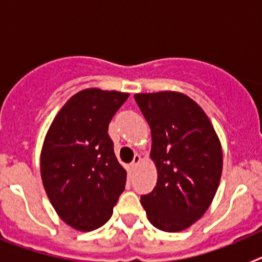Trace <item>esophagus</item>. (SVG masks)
<instances>
[{
  "mask_svg": "<svg viewBox=\"0 0 262 262\" xmlns=\"http://www.w3.org/2000/svg\"><path fill=\"white\" fill-rule=\"evenodd\" d=\"M139 163H140V156H139V155H135V156H134L133 161L129 163V166H131L133 169H135L136 166H138Z\"/></svg>",
  "mask_w": 262,
  "mask_h": 262,
  "instance_id": "1",
  "label": "esophagus"
}]
</instances>
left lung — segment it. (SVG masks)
<instances>
[{"label": "left lung", "mask_w": 262, "mask_h": 262, "mask_svg": "<svg viewBox=\"0 0 262 262\" xmlns=\"http://www.w3.org/2000/svg\"><path fill=\"white\" fill-rule=\"evenodd\" d=\"M135 101L151 127L157 168L156 186L140 201L152 226L178 232L211 205L223 166L221 142L205 111L185 94H135Z\"/></svg>", "instance_id": "obj_1"}]
</instances>
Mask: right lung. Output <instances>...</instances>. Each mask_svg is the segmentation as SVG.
<instances>
[{"label":"right lung","instance_id":"1","mask_svg":"<svg viewBox=\"0 0 262 262\" xmlns=\"http://www.w3.org/2000/svg\"><path fill=\"white\" fill-rule=\"evenodd\" d=\"M127 93L85 89L72 97L53 119L41 149L46 193L62 221L75 230L99 228L126 186L108 123Z\"/></svg>","mask_w":262,"mask_h":262}]
</instances>
